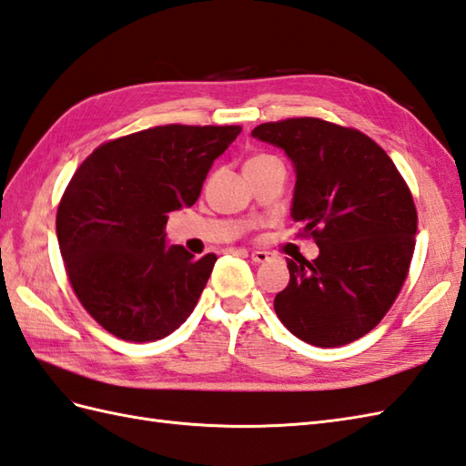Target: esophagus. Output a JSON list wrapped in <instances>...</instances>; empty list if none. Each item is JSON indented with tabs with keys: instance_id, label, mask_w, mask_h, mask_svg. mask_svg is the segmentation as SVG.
I'll return each mask as SVG.
<instances>
[{
	"instance_id": "1",
	"label": "esophagus",
	"mask_w": 466,
	"mask_h": 466,
	"mask_svg": "<svg viewBox=\"0 0 466 466\" xmlns=\"http://www.w3.org/2000/svg\"><path fill=\"white\" fill-rule=\"evenodd\" d=\"M250 258L254 259L256 264H264V262H268V259H269V254L264 252V250H254V252L250 254Z\"/></svg>"
}]
</instances>
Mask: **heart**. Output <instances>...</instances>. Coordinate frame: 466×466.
<instances>
[{"label":"heart","instance_id":"heart-1","mask_svg":"<svg viewBox=\"0 0 466 466\" xmlns=\"http://www.w3.org/2000/svg\"><path fill=\"white\" fill-rule=\"evenodd\" d=\"M264 157H269V155H258V157H254L252 160H256V158H264Z\"/></svg>","mask_w":466,"mask_h":466}]
</instances>
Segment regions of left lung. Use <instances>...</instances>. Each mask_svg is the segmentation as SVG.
<instances>
[{"label":"left lung","instance_id":"left-lung-1","mask_svg":"<svg viewBox=\"0 0 466 466\" xmlns=\"http://www.w3.org/2000/svg\"><path fill=\"white\" fill-rule=\"evenodd\" d=\"M252 135L296 167L291 218L319 246L288 259L274 299L301 341L339 348L370 333L393 306L415 252L417 208L401 172L373 138L316 116L258 125Z\"/></svg>","mask_w":466,"mask_h":466}]
</instances>
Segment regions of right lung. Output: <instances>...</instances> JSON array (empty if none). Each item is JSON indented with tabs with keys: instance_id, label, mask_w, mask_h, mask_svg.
<instances>
[{
	"instance_id": "right-lung-1",
	"label": "right lung",
	"mask_w": 466,
	"mask_h": 466,
	"mask_svg": "<svg viewBox=\"0 0 466 466\" xmlns=\"http://www.w3.org/2000/svg\"><path fill=\"white\" fill-rule=\"evenodd\" d=\"M240 125H162L106 140L75 170L57 208L65 272L86 313L115 338H167L187 321L214 254L168 246V212L192 207Z\"/></svg>"
}]
</instances>
